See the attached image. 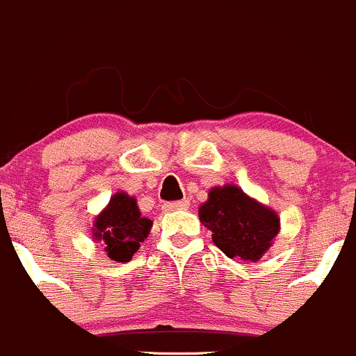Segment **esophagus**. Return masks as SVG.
<instances>
[{"instance_id": "34e87169", "label": "esophagus", "mask_w": 356, "mask_h": 356, "mask_svg": "<svg viewBox=\"0 0 356 356\" xmlns=\"http://www.w3.org/2000/svg\"><path fill=\"white\" fill-rule=\"evenodd\" d=\"M189 202L188 200H181V202H174V204H165L163 205V211H182V209H188Z\"/></svg>"}]
</instances>
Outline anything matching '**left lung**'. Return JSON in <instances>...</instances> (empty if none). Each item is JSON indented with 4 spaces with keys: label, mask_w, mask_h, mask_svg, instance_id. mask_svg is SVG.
Masks as SVG:
<instances>
[{
    "label": "left lung",
    "mask_w": 356,
    "mask_h": 356,
    "mask_svg": "<svg viewBox=\"0 0 356 356\" xmlns=\"http://www.w3.org/2000/svg\"><path fill=\"white\" fill-rule=\"evenodd\" d=\"M202 225L212 232V242L228 258L258 261L279 234V218L248 197L238 186H216L209 191V200L198 209Z\"/></svg>",
    "instance_id": "8db88e82"
}]
</instances>
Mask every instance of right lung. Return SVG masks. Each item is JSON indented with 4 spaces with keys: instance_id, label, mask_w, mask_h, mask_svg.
Returning <instances> with one entry per match:
<instances>
[{
    "instance_id": "1",
    "label": "right lung",
    "mask_w": 356,
    "mask_h": 356,
    "mask_svg": "<svg viewBox=\"0 0 356 356\" xmlns=\"http://www.w3.org/2000/svg\"><path fill=\"white\" fill-rule=\"evenodd\" d=\"M151 227L152 221L142 218L137 200L119 191L112 195L107 207L95 218L92 238L105 245V253L111 260L124 264L137 253Z\"/></svg>"
}]
</instances>
